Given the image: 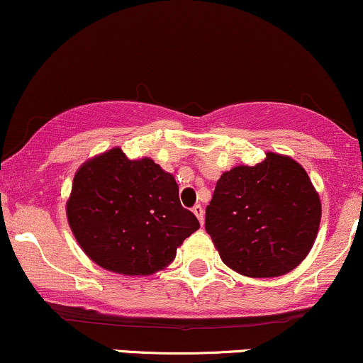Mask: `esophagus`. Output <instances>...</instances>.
Here are the masks:
<instances>
[{
  "label": "esophagus",
  "mask_w": 363,
  "mask_h": 363,
  "mask_svg": "<svg viewBox=\"0 0 363 363\" xmlns=\"http://www.w3.org/2000/svg\"><path fill=\"white\" fill-rule=\"evenodd\" d=\"M193 213L196 215V218L199 220V223H203V220H205V211H203V206L201 205H194L193 206Z\"/></svg>",
  "instance_id": "obj_1"
}]
</instances>
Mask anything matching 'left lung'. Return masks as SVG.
Instances as JSON below:
<instances>
[{
  "instance_id": "1",
  "label": "left lung",
  "mask_w": 363,
  "mask_h": 363,
  "mask_svg": "<svg viewBox=\"0 0 363 363\" xmlns=\"http://www.w3.org/2000/svg\"><path fill=\"white\" fill-rule=\"evenodd\" d=\"M320 222L309 176L290 157L266 153L216 181L205 228L228 268L252 278L291 272L306 259Z\"/></svg>"
}]
</instances>
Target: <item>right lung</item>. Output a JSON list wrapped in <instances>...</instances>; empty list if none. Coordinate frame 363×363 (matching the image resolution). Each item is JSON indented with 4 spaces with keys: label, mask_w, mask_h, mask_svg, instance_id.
Returning a JSON list of instances; mask_svg holds the SVG:
<instances>
[{
    "label": "right lung",
    "mask_w": 363,
    "mask_h": 363,
    "mask_svg": "<svg viewBox=\"0 0 363 363\" xmlns=\"http://www.w3.org/2000/svg\"><path fill=\"white\" fill-rule=\"evenodd\" d=\"M68 222L91 261L123 274H152L176 257L199 222L179 201V186L150 158L112 148L78 169Z\"/></svg>",
    "instance_id": "add662e5"
}]
</instances>
